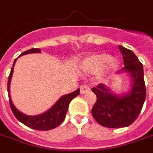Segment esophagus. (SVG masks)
I'll return each instance as SVG.
<instances>
[{"instance_id": "esophagus-1", "label": "esophagus", "mask_w": 153, "mask_h": 153, "mask_svg": "<svg viewBox=\"0 0 153 153\" xmlns=\"http://www.w3.org/2000/svg\"><path fill=\"white\" fill-rule=\"evenodd\" d=\"M90 91V88L87 85H82L80 87V93L81 94H85V93H88Z\"/></svg>"}]
</instances>
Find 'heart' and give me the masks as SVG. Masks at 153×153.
<instances>
[{"label": "heart", "instance_id": "obj_1", "mask_svg": "<svg viewBox=\"0 0 153 153\" xmlns=\"http://www.w3.org/2000/svg\"><path fill=\"white\" fill-rule=\"evenodd\" d=\"M120 63L111 55L106 53L97 54L88 57L81 64V69L85 73L96 74L106 69L109 71H116Z\"/></svg>", "mask_w": 153, "mask_h": 153}]
</instances>
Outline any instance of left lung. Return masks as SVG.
I'll return each instance as SVG.
<instances>
[{
  "instance_id": "8db88e82",
  "label": "left lung",
  "mask_w": 153,
  "mask_h": 153,
  "mask_svg": "<svg viewBox=\"0 0 153 153\" xmlns=\"http://www.w3.org/2000/svg\"><path fill=\"white\" fill-rule=\"evenodd\" d=\"M125 67L117 74H127L130 78L128 93L117 94L103 83L92 88L97 102L92 114L98 124L107 128L127 127L134 123L141 111L146 99L143 66L132 51L119 46Z\"/></svg>"
}]
</instances>
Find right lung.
<instances>
[{
  "mask_svg": "<svg viewBox=\"0 0 153 153\" xmlns=\"http://www.w3.org/2000/svg\"><path fill=\"white\" fill-rule=\"evenodd\" d=\"M31 53H41V50L39 48H32L30 50L23 52L19 56L26 55V54ZM16 60L17 59H15L14 64L12 65L10 74V76L8 78V83H7L9 102H10V108L12 110V112L14 113L15 117L18 119L19 121H20L24 125H27L28 127L33 128V129L46 131V130H50L52 128H56L57 126H59L63 122V120L65 118L67 111L69 108V104L71 102V100L78 95H79V88L73 92V93L63 95L61 97H60V99L58 100L53 106L51 107L50 109L47 110L45 112L37 115H25L24 113H22L21 111H19L15 107V105L12 102L11 97L10 95V81H11L13 71H14V66H15Z\"/></svg>",
  "mask_w": 153,
  "mask_h": 153,
  "instance_id": "1",
  "label": "right lung"
}]
</instances>
